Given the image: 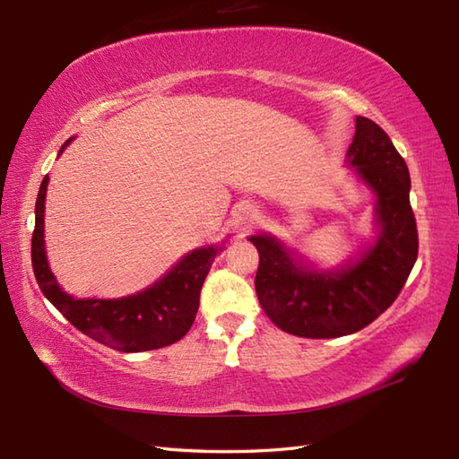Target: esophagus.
Instances as JSON below:
<instances>
[{
  "label": "esophagus",
  "mask_w": 459,
  "mask_h": 459,
  "mask_svg": "<svg viewBox=\"0 0 459 459\" xmlns=\"http://www.w3.org/2000/svg\"><path fill=\"white\" fill-rule=\"evenodd\" d=\"M258 209L255 204H238V209L232 214V221L235 224H238L240 229H248L250 224H255L258 221Z\"/></svg>",
  "instance_id": "esophagus-1"
}]
</instances>
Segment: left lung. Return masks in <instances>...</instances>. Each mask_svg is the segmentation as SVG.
Returning a JSON list of instances; mask_svg holds the SVG:
<instances>
[{
  "label": "left lung",
  "mask_w": 459,
  "mask_h": 459,
  "mask_svg": "<svg viewBox=\"0 0 459 459\" xmlns=\"http://www.w3.org/2000/svg\"><path fill=\"white\" fill-rule=\"evenodd\" d=\"M351 163L377 193V245L341 272L299 268L272 237H250L258 250L256 296L272 324L286 333L331 339L355 333L393 306L418 256L411 175L388 134L357 116Z\"/></svg>",
  "instance_id": "8db88e82"
}]
</instances>
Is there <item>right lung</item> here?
I'll use <instances>...</instances> for the list:
<instances>
[{
  "instance_id": "right-lung-1",
  "label": "right lung",
  "mask_w": 459,
  "mask_h": 459,
  "mask_svg": "<svg viewBox=\"0 0 459 459\" xmlns=\"http://www.w3.org/2000/svg\"><path fill=\"white\" fill-rule=\"evenodd\" d=\"M47 183L48 175L39 187L31 238L33 272L43 296L84 335L122 353L168 347L183 339L197 316L203 281L219 248L193 250L168 276L135 296L122 299H74L58 288L47 264L43 240Z\"/></svg>"
}]
</instances>
